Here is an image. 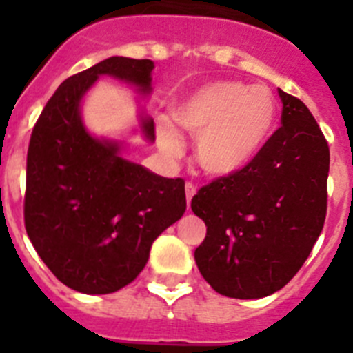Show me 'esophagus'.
<instances>
[{
  "label": "esophagus",
  "mask_w": 353,
  "mask_h": 353,
  "mask_svg": "<svg viewBox=\"0 0 353 353\" xmlns=\"http://www.w3.org/2000/svg\"><path fill=\"white\" fill-rule=\"evenodd\" d=\"M196 194V187L192 183L187 182L185 183V196H187V208L191 207V201H192V196Z\"/></svg>",
  "instance_id": "34e87169"
}]
</instances>
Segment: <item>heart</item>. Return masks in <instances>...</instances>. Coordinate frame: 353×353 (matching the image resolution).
<instances>
[{
	"instance_id": "obj_1",
	"label": "heart",
	"mask_w": 353,
	"mask_h": 353,
	"mask_svg": "<svg viewBox=\"0 0 353 353\" xmlns=\"http://www.w3.org/2000/svg\"><path fill=\"white\" fill-rule=\"evenodd\" d=\"M174 123L194 136V159L212 179H232L261 154L276 125L277 104L265 86L217 81L183 95L171 108ZM168 157L182 154V139L168 118L155 121Z\"/></svg>"
}]
</instances>
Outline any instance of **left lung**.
I'll use <instances>...</instances> for the list:
<instances>
[{"label":"left lung","mask_w":353,"mask_h":353,"mask_svg":"<svg viewBox=\"0 0 353 353\" xmlns=\"http://www.w3.org/2000/svg\"><path fill=\"white\" fill-rule=\"evenodd\" d=\"M283 125L256 161L201 187L191 208L207 236L194 251L205 281L232 299H261L299 272L327 214L329 145L305 104L283 90Z\"/></svg>","instance_id":"left-lung-1"}]
</instances>
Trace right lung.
I'll return each instance as SVG.
<instances>
[{
	"label": "right lung",
	"instance_id": "1",
	"mask_svg": "<svg viewBox=\"0 0 353 353\" xmlns=\"http://www.w3.org/2000/svg\"><path fill=\"white\" fill-rule=\"evenodd\" d=\"M152 60L111 56L68 77L31 132L24 224L31 244L68 288L113 293L145 269L154 240L185 212V182L152 173L123 157L129 143L95 136L83 101L101 77L152 93ZM139 132L155 141L154 120L138 113Z\"/></svg>",
	"mask_w": 353,
	"mask_h": 353
}]
</instances>
